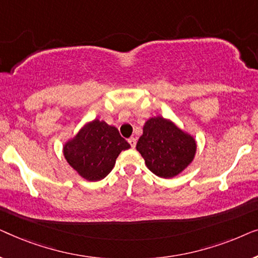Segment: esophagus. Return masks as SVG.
<instances>
[{
  "label": "esophagus",
  "instance_id": "1",
  "mask_svg": "<svg viewBox=\"0 0 258 258\" xmlns=\"http://www.w3.org/2000/svg\"><path fill=\"white\" fill-rule=\"evenodd\" d=\"M128 142L130 143V146H132V148H135L136 147V139H135V137H130V139L128 140Z\"/></svg>",
  "mask_w": 258,
  "mask_h": 258
}]
</instances>
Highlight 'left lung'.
I'll return each mask as SVG.
<instances>
[{"label":"left lung","instance_id":"obj_1","mask_svg":"<svg viewBox=\"0 0 258 258\" xmlns=\"http://www.w3.org/2000/svg\"><path fill=\"white\" fill-rule=\"evenodd\" d=\"M136 150L153 174L172 178L192 163L197 143L191 134L182 130L170 118L154 116L144 123Z\"/></svg>","mask_w":258,"mask_h":258}]
</instances>
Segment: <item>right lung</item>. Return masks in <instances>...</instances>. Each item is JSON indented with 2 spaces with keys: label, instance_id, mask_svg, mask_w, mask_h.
<instances>
[{
  "label": "right lung",
  "instance_id": "add662e5",
  "mask_svg": "<svg viewBox=\"0 0 258 258\" xmlns=\"http://www.w3.org/2000/svg\"><path fill=\"white\" fill-rule=\"evenodd\" d=\"M129 148L130 144L119 135L117 128L95 118L63 144V155L81 177L96 182L112 170L121 151Z\"/></svg>",
  "mask_w": 258,
  "mask_h": 258
}]
</instances>
